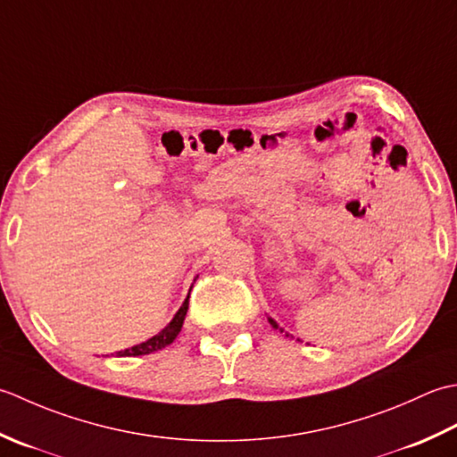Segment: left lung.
I'll list each match as a JSON object with an SVG mask.
<instances>
[{
	"mask_svg": "<svg viewBox=\"0 0 457 457\" xmlns=\"http://www.w3.org/2000/svg\"><path fill=\"white\" fill-rule=\"evenodd\" d=\"M268 321H270V325H272V328H274V329H280V328H278V323H276L274 320H270V318H268ZM280 331H282V329H280Z\"/></svg>",
	"mask_w": 457,
	"mask_h": 457,
	"instance_id": "left-lung-1",
	"label": "left lung"
}]
</instances>
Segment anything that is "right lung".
Segmentation results:
<instances>
[{
    "instance_id": "right-lung-1",
    "label": "right lung",
    "mask_w": 457,
    "mask_h": 457,
    "mask_svg": "<svg viewBox=\"0 0 457 457\" xmlns=\"http://www.w3.org/2000/svg\"><path fill=\"white\" fill-rule=\"evenodd\" d=\"M187 307H189V295L187 300L183 302V305L179 307V312L175 313V318L170 321V325L162 331L154 335L152 339H147L144 343H139V345L132 347V349H124V351H118L116 357H137V355H150L154 351H160L163 347L170 345L173 343V339L179 335L181 328H183V320H185V313H187Z\"/></svg>"
}]
</instances>
